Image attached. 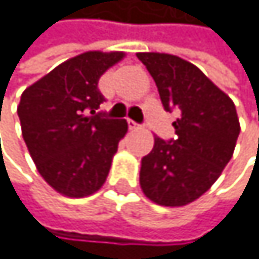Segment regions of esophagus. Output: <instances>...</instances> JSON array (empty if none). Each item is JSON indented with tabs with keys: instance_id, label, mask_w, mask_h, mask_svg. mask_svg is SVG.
Masks as SVG:
<instances>
[{
	"instance_id": "obj_1",
	"label": "esophagus",
	"mask_w": 259,
	"mask_h": 259,
	"mask_svg": "<svg viewBox=\"0 0 259 259\" xmlns=\"http://www.w3.org/2000/svg\"><path fill=\"white\" fill-rule=\"evenodd\" d=\"M128 128H131V131H139L140 125H139V124H135L134 120H128Z\"/></svg>"
}]
</instances>
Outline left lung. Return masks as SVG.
I'll list each match as a JSON object with an SVG mask.
<instances>
[{"label": "left lung", "mask_w": 259, "mask_h": 259, "mask_svg": "<svg viewBox=\"0 0 259 259\" xmlns=\"http://www.w3.org/2000/svg\"><path fill=\"white\" fill-rule=\"evenodd\" d=\"M153 77L162 106L176 109V139L155 137L142 158L140 187L161 206H184L218 181L240 134L235 104L201 70L174 54L137 53Z\"/></svg>", "instance_id": "left-lung-1"}]
</instances>
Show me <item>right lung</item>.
Here are the masks:
<instances>
[{"instance_id": "obj_1", "label": "right lung", "mask_w": 259, "mask_h": 259, "mask_svg": "<svg viewBox=\"0 0 259 259\" xmlns=\"http://www.w3.org/2000/svg\"><path fill=\"white\" fill-rule=\"evenodd\" d=\"M124 58L87 51L54 67L20 97L22 137L40 176L61 195L83 198L106 182L112 156L127 134L124 119H106L98 80Z\"/></svg>"}]
</instances>
